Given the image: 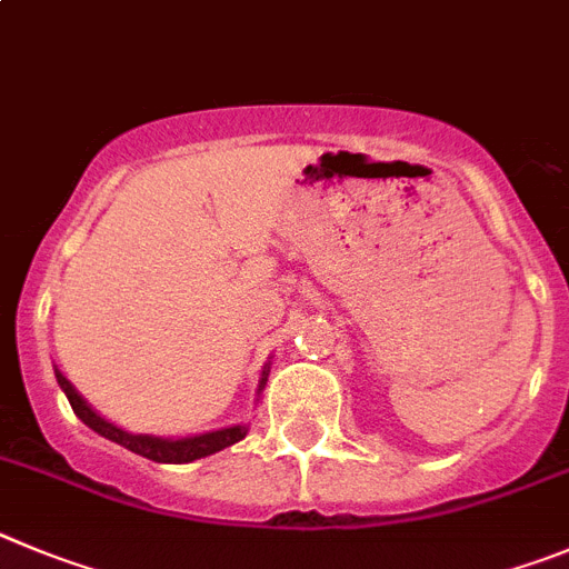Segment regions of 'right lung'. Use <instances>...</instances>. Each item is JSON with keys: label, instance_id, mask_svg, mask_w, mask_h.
<instances>
[{"label": "right lung", "instance_id": "add662e5", "mask_svg": "<svg viewBox=\"0 0 569 569\" xmlns=\"http://www.w3.org/2000/svg\"><path fill=\"white\" fill-rule=\"evenodd\" d=\"M56 380H59V387L64 389V395H67V400H70L72 411L81 417L83 423L90 426L92 431H98L101 437H107V440L118 442V446L129 448V451H134V455L146 457V460L177 462V466H180V462L200 460V457L213 455V451H222V448L233 446V442H239L244 435H248V429H244V426H231V429L208 431V435L186 437V440H163V437L129 435V431H123V429H118V426L107 423L101 415H96L90 406L83 403L81 395L72 389V383L64 378V375L59 372V369H56ZM264 380H268V372H264V378H262V387H264ZM262 387H259V389H262Z\"/></svg>", "mask_w": 569, "mask_h": 569}]
</instances>
